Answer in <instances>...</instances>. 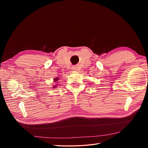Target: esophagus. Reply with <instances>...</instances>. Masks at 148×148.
Wrapping results in <instances>:
<instances>
[{"instance_id":"1","label":"esophagus","mask_w":148,"mask_h":148,"mask_svg":"<svg viewBox=\"0 0 148 148\" xmlns=\"http://www.w3.org/2000/svg\"><path fill=\"white\" fill-rule=\"evenodd\" d=\"M72 70H73V71H77L78 70V69H77V68L76 66H73V67H72Z\"/></svg>"}]
</instances>
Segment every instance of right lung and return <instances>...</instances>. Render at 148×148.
Masks as SVG:
<instances>
[{
    "label": "right lung",
    "mask_w": 148,
    "mask_h": 148,
    "mask_svg": "<svg viewBox=\"0 0 148 148\" xmlns=\"http://www.w3.org/2000/svg\"><path fill=\"white\" fill-rule=\"evenodd\" d=\"M60 79V78L59 77H56V78H53V82H58L59 81V80H60L59 79ZM53 87H52V88H57V86H58V84H56V85H53L52 86Z\"/></svg>",
    "instance_id": "obj_1"
}]
</instances>
